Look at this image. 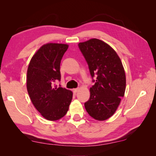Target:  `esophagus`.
I'll use <instances>...</instances> for the list:
<instances>
[{
    "mask_svg": "<svg viewBox=\"0 0 156 156\" xmlns=\"http://www.w3.org/2000/svg\"><path fill=\"white\" fill-rule=\"evenodd\" d=\"M78 90H79V88H74V89H73V92H74V94H76V92H77Z\"/></svg>",
    "mask_w": 156,
    "mask_h": 156,
    "instance_id": "1",
    "label": "esophagus"
}]
</instances>
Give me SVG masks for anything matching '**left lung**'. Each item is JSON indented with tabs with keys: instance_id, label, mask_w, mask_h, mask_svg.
Listing matches in <instances>:
<instances>
[{
	"instance_id": "left-lung-1",
	"label": "left lung",
	"mask_w": 156,
	"mask_h": 156,
	"mask_svg": "<svg viewBox=\"0 0 156 156\" xmlns=\"http://www.w3.org/2000/svg\"><path fill=\"white\" fill-rule=\"evenodd\" d=\"M78 46L88 63L91 76L97 75L95 84L90 88V98L84 103L85 108L96 120L105 121L115 114L125 95L123 66L117 52L100 39H90L79 43Z\"/></svg>"
}]
</instances>
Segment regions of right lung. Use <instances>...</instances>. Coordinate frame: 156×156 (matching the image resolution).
I'll return each mask as SVG.
<instances>
[{
	"label": "right lung",
	"instance_id": "obj_1",
	"mask_svg": "<svg viewBox=\"0 0 156 156\" xmlns=\"http://www.w3.org/2000/svg\"><path fill=\"white\" fill-rule=\"evenodd\" d=\"M68 44L49 43L43 45L33 55L28 66L27 89L35 108L45 119L57 121L64 117L73 93L54 87L60 80V63Z\"/></svg>",
	"mask_w": 156,
	"mask_h": 156
}]
</instances>
